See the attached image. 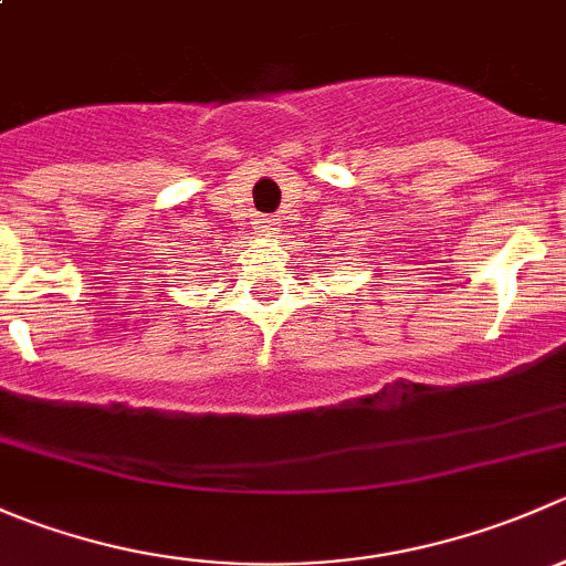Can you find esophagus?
<instances>
[{
    "label": "esophagus",
    "mask_w": 566,
    "mask_h": 566,
    "mask_svg": "<svg viewBox=\"0 0 566 566\" xmlns=\"http://www.w3.org/2000/svg\"><path fill=\"white\" fill-rule=\"evenodd\" d=\"M260 230L268 232V235H273V232L279 230V219H273V216L271 219H260Z\"/></svg>",
    "instance_id": "1"
}]
</instances>
